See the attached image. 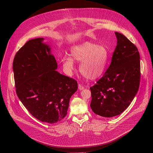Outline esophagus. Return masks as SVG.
Wrapping results in <instances>:
<instances>
[{"instance_id":"obj_1","label":"esophagus","mask_w":153,"mask_h":153,"mask_svg":"<svg viewBox=\"0 0 153 153\" xmlns=\"http://www.w3.org/2000/svg\"><path fill=\"white\" fill-rule=\"evenodd\" d=\"M84 89V87L83 86V85H82L81 84H78V89H79L80 91H81V90H83Z\"/></svg>"}]
</instances>
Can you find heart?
Segmentation results:
<instances>
[{
	"label": "heart",
	"instance_id": "1",
	"mask_svg": "<svg viewBox=\"0 0 153 153\" xmlns=\"http://www.w3.org/2000/svg\"><path fill=\"white\" fill-rule=\"evenodd\" d=\"M71 55H66L61 59L62 66L68 74L75 68V62H80L82 75L88 80H96L105 71L108 59V52L103 45L86 41L71 48Z\"/></svg>",
	"mask_w": 153,
	"mask_h": 153
}]
</instances>
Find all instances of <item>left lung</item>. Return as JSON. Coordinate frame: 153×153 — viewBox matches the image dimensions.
Listing matches in <instances>:
<instances>
[{
    "mask_svg": "<svg viewBox=\"0 0 153 153\" xmlns=\"http://www.w3.org/2000/svg\"><path fill=\"white\" fill-rule=\"evenodd\" d=\"M117 46L102 78L90 88L93 112L104 117L123 113L136 96L140 85V54L126 36L115 32Z\"/></svg>",
    "mask_w": 153,
    "mask_h": 153,
    "instance_id": "1",
    "label": "left lung"
}]
</instances>
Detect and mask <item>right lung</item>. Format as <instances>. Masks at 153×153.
<instances>
[{
    "mask_svg": "<svg viewBox=\"0 0 153 153\" xmlns=\"http://www.w3.org/2000/svg\"><path fill=\"white\" fill-rule=\"evenodd\" d=\"M44 38L30 39L16 53L13 64L16 94L39 121L56 123L66 116L77 82L59 73L57 63Z\"/></svg>",
    "mask_w": 153,
    "mask_h": 153,
    "instance_id": "1",
    "label": "right lung"
}]
</instances>
